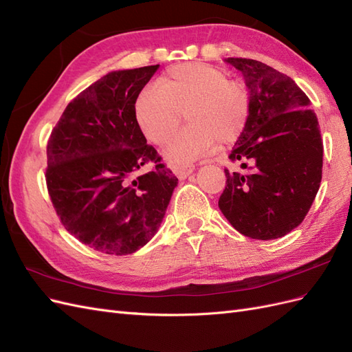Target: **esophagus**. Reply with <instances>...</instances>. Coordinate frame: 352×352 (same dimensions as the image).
Returning a JSON list of instances; mask_svg holds the SVG:
<instances>
[{
  "mask_svg": "<svg viewBox=\"0 0 352 352\" xmlns=\"http://www.w3.org/2000/svg\"><path fill=\"white\" fill-rule=\"evenodd\" d=\"M194 170H195V166H194V164L184 166V167H177V168H175V175H176L180 180H184V179H186L189 175H192Z\"/></svg>",
  "mask_w": 352,
  "mask_h": 352,
  "instance_id": "obj_1",
  "label": "esophagus"
}]
</instances>
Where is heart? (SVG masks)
<instances>
[{
  "label": "heart",
  "mask_w": 352,
  "mask_h": 352,
  "mask_svg": "<svg viewBox=\"0 0 352 352\" xmlns=\"http://www.w3.org/2000/svg\"><path fill=\"white\" fill-rule=\"evenodd\" d=\"M186 110L188 127L164 148L173 166H186L208 154L216 142L230 144L243 132L250 116V97L243 85L229 80L226 72L206 63H184L146 87L135 102L142 133L157 145L166 144Z\"/></svg>",
  "instance_id": "b5f03b06"
}]
</instances>
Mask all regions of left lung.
Segmentation results:
<instances>
[{
  "label": "left lung",
  "mask_w": 352,
  "mask_h": 352,
  "mask_svg": "<svg viewBox=\"0 0 352 352\" xmlns=\"http://www.w3.org/2000/svg\"><path fill=\"white\" fill-rule=\"evenodd\" d=\"M250 92L247 126L233 146L243 173H229L219 199L242 235L270 241L301 225L322 182L323 142L310 100L286 74L251 58H225Z\"/></svg>",
  "instance_id": "8db88e82"
}]
</instances>
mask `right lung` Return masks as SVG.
Instances as JSON below:
<instances>
[{
	"label": "right lung",
	"mask_w": 352,
	"mask_h": 352,
	"mask_svg": "<svg viewBox=\"0 0 352 352\" xmlns=\"http://www.w3.org/2000/svg\"><path fill=\"white\" fill-rule=\"evenodd\" d=\"M158 67L114 70L92 83L69 102L47 145V186L63 226L104 254L127 255L150 242L177 186L135 117ZM148 162L153 172L136 177Z\"/></svg>",
	"instance_id": "obj_1"
}]
</instances>
